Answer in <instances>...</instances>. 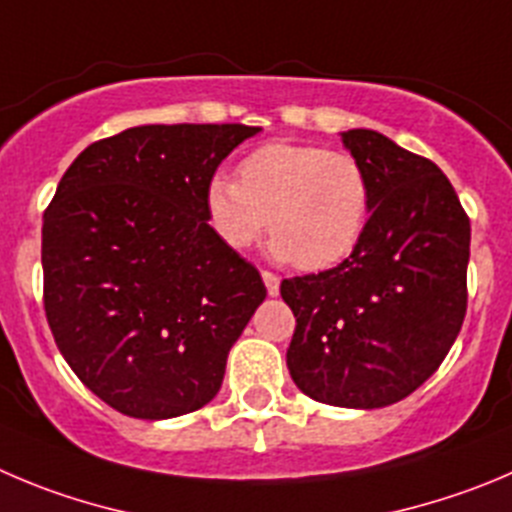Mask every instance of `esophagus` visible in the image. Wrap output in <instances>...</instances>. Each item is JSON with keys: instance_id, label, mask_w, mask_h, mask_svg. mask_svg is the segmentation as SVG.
<instances>
[{"instance_id": "1", "label": "esophagus", "mask_w": 512, "mask_h": 512, "mask_svg": "<svg viewBox=\"0 0 512 512\" xmlns=\"http://www.w3.org/2000/svg\"><path fill=\"white\" fill-rule=\"evenodd\" d=\"M262 280H265L267 295H278L280 293V278H278V275H275V272L262 270Z\"/></svg>"}]
</instances>
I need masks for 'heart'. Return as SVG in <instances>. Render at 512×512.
I'll use <instances>...</instances> for the list:
<instances>
[{"instance_id":"b5f03b06","label":"heart","mask_w":512,"mask_h":512,"mask_svg":"<svg viewBox=\"0 0 512 512\" xmlns=\"http://www.w3.org/2000/svg\"><path fill=\"white\" fill-rule=\"evenodd\" d=\"M207 214L232 250L270 229L272 257L326 270L358 247L371 217V179L348 151L310 143H267L237 166V181L214 174Z\"/></svg>"}]
</instances>
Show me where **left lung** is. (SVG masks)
Wrapping results in <instances>:
<instances>
[{
	"instance_id": "left-lung-1",
	"label": "left lung",
	"mask_w": 512,
	"mask_h": 512,
	"mask_svg": "<svg viewBox=\"0 0 512 512\" xmlns=\"http://www.w3.org/2000/svg\"><path fill=\"white\" fill-rule=\"evenodd\" d=\"M343 143L369 171L371 217L341 265L280 283L288 369L310 399L379 409L419 389L460 333L470 217L434 161L366 128Z\"/></svg>"
}]
</instances>
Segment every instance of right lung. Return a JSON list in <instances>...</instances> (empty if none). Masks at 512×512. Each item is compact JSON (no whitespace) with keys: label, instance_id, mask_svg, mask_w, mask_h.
Segmentation results:
<instances>
[{"label":"right lung","instance_id":"add662e5","mask_svg":"<svg viewBox=\"0 0 512 512\" xmlns=\"http://www.w3.org/2000/svg\"><path fill=\"white\" fill-rule=\"evenodd\" d=\"M260 128L136 126L90 143L42 222L45 315L57 348L108 407L197 412L267 290L209 227L207 184Z\"/></svg>","mask_w":512,"mask_h":512}]
</instances>
